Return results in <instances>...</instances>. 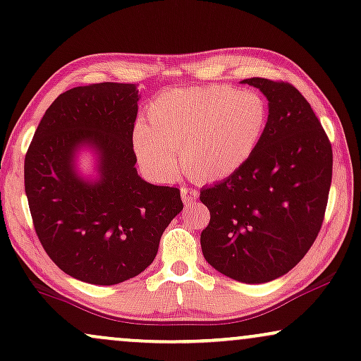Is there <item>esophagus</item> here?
I'll use <instances>...</instances> for the list:
<instances>
[{
    "label": "esophagus",
    "instance_id": "34e87169",
    "mask_svg": "<svg viewBox=\"0 0 361 361\" xmlns=\"http://www.w3.org/2000/svg\"><path fill=\"white\" fill-rule=\"evenodd\" d=\"M197 198H198L197 190L186 188V186H183V188H181V200H183L186 205H192L193 202H197Z\"/></svg>",
    "mask_w": 361,
    "mask_h": 361
}]
</instances>
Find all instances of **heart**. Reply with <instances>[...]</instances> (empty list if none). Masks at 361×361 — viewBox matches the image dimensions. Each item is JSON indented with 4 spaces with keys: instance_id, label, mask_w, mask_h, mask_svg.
Here are the masks:
<instances>
[{
    "instance_id": "1",
    "label": "heart",
    "mask_w": 361,
    "mask_h": 361,
    "mask_svg": "<svg viewBox=\"0 0 361 361\" xmlns=\"http://www.w3.org/2000/svg\"><path fill=\"white\" fill-rule=\"evenodd\" d=\"M147 117L149 124L134 128V147L146 168L176 175L180 153L190 176L216 181L247 163L266 131L269 109L254 90L208 85L163 92Z\"/></svg>"
}]
</instances>
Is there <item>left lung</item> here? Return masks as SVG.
Wrapping results in <instances>:
<instances>
[{
    "instance_id": "1",
    "label": "left lung",
    "mask_w": 361,
    "mask_h": 361,
    "mask_svg": "<svg viewBox=\"0 0 361 361\" xmlns=\"http://www.w3.org/2000/svg\"><path fill=\"white\" fill-rule=\"evenodd\" d=\"M242 84L266 95L267 128L244 166L200 192L210 210L200 242L203 257L220 274L264 284L288 274L318 237L333 151L296 87L260 77Z\"/></svg>"
}]
</instances>
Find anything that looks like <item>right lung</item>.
Here are the masks:
<instances>
[{
    "mask_svg": "<svg viewBox=\"0 0 361 361\" xmlns=\"http://www.w3.org/2000/svg\"><path fill=\"white\" fill-rule=\"evenodd\" d=\"M139 97L136 84L73 87L51 102L25 156L35 232L65 274L89 284L141 274L183 210L180 190L147 183L134 166ZM84 149L96 156L95 178L76 168Z\"/></svg>",
    "mask_w": 361,
    "mask_h": 361,
    "instance_id": "right-lung-1",
    "label": "right lung"
}]
</instances>
